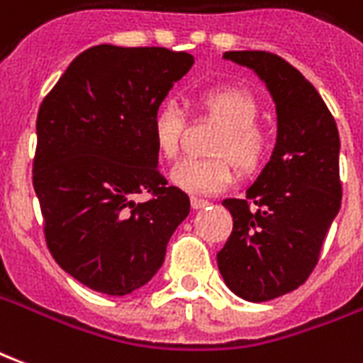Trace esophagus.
Segmentation results:
<instances>
[{"label": "esophagus", "mask_w": 363, "mask_h": 363, "mask_svg": "<svg viewBox=\"0 0 363 363\" xmlns=\"http://www.w3.org/2000/svg\"><path fill=\"white\" fill-rule=\"evenodd\" d=\"M190 204H192V208H194V210H202V208H206V206L210 204V202H208V200H204V198L192 196L190 198Z\"/></svg>", "instance_id": "esophagus-1"}]
</instances>
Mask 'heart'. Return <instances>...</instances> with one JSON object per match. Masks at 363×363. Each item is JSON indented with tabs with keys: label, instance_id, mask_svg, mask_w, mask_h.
Segmentation results:
<instances>
[{
	"label": "heart",
	"instance_id": "1",
	"mask_svg": "<svg viewBox=\"0 0 363 363\" xmlns=\"http://www.w3.org/2000/svg\"><path fill=\"white\" fill-rule=\"evenodd\" d=\"M196 104L223 124V132L213 145V153L223 157L182 159L173 167L169 181L186 194H218L233 182L230 158L241 171H252L262 163L268 151V134L257 124L259 103L249 91L233 85H212L198 91ZM182 132L184 114L181 106L174 101L159 104L151 116V138L161 157H177Z\"/></svg>",
	"mask_w": 363,
	"mask_h": 363
}]
</instances>
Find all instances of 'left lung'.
Masks as SVG:
<instances>
[{
    "label": "left lung",
    "instance_id": "obj_1",
    "mask_svg": "<svg viewBox=\"0 0 363 363\" xmlns=\"http://www.w3.org/2000/svg\"><path fill=\"white\" fill-rule=\"evenodd\" d=\"M223 58L259 75L278 116L270 161L243 200H223L233 231L218 252L225 286L260 303L299 288L319 260L342 200L340 138L317 89L286 60L260 50L225 52Z\"/></svg>",
    "mask_w": 363,
    "mask_h": 363
}]
</instances>
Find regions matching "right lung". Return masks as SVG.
Here are the masks:
<instances>
[{
    "label": "right lung",
    "mask_w": 363,
    "mask_h": 363,
    "mask_svg": "<svg viewBox=\"0 0 363 363\" xmlns=\"http://www.w3.org/2000/svg\"><path fill=\"white\" fill-rule=\"evenodd\" d=\"M192 64L186 52L99 44L40 104L33 184L46 243L95 291L128 296L145 286L189 216V196L159 173L151 116ZM142 191L152 200L135 203Z\"/></svg>",
    "instance_id": "add662e5"
}]
</instances>
